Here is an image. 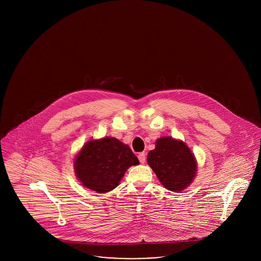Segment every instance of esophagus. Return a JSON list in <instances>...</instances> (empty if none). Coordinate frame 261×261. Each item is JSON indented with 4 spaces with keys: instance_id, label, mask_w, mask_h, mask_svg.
I'll return each instance as SVG.
<instances>
[{
    "instance_id": "esophagus-1",
    "label": "esophagus",
    "mask_w": 261,
    "mask_h": 261,
    "mask_svg": "<svg viewBox=\"0 0 261 261\" xmlns=\"http://www.w3.org/2000/svg\"><path fill=\"white\" fill-rule=\"evenodd\" d=\"M138 159H139V162H141V163H144V162H146V153L145 152H140L138 154Z\"/></svg>"
}]
</instances>
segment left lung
<instances>
[{
	"mask_svg": "<svg viewBox=\"0 0 261 261\" xmlns=\"http://www.w3.org/2000/svg\"><path fill=\"white\" fill-rule=\"evenodd\" d=\"M147 161L163 186L172 192H181L189 186L197 173V161L191 149L181 140L162 137L155 149L148 153Z\"/></svg>",
	"mask_w": 261,
	"mask_h": 261,
	"instance_id": "8db88e82",
	"label": "left lung"
}]
</instances>
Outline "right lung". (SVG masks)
Returning <instances> with one entry per match:
<instances>
[{
	"instance_id": "right-lung-1",
	"label": "right lung",
	"mask_w": 261,
	"mask_h": 261,
	"mask_svg": "<svg viewBox=\"0 0 261 261\" xmlns=\"http://www.w3.org/2000/svg\"><path fill=\"white\" fill-rule=\"evenodd\" d=\"M139 163L128 145L105 137L83 146L75 158L74 170L83 186L102 194L118 186L126 170Z\"/></svg>"
}]
</instances>
